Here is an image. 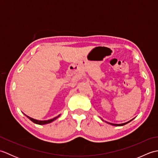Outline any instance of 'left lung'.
I'll list each match as a JSON object with an SVG mask.
<instances>
[{
	"instance_id": "obj_1",
	"label": "left lung",
	"mask_w": 158,
	"mask_h": 158,
	"mask_svg": "<svg viewBox=\"0 0 158 158\" xmlns=\"http://www.w3.org/2000/svg\"><path fill=\"white\" fill-rule=\"evenodd\" d=\"M102 121H104L103 119H102ZM132 120H130V121H129V122H126V123H120V124H115V123H109V122H106V123H109V124H110V125H113V126H123V125H126V123H129L130 122H131V121Z\"/></svg>"
}]
</instances>
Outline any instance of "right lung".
<instances>
[{"mask_svg":"<svg viewBox=\"0 0 158 158\" xmlns=\"http://www.w3.org/2000/svg\"><path fill=\"white\" fill-rule=\"evenodd\" d=\"M24 115H25V114H24ZM26 115V117H27L28 119H30V120H31L32 122H34L35 123H36V124H39V125H44V124H47V123H51V122H53V121H54V120H56L57 118H58V117L60 116V115H59L58 116H57V117H54V118L51 119H49V120H44V121H41V120H37V119H33V118H32V117H29V116L26 115Z\"/></svg>","mask_w":158,"mask_h":158,"instance_id":"right-lung-1","label":"right lung"}]
</instances>
